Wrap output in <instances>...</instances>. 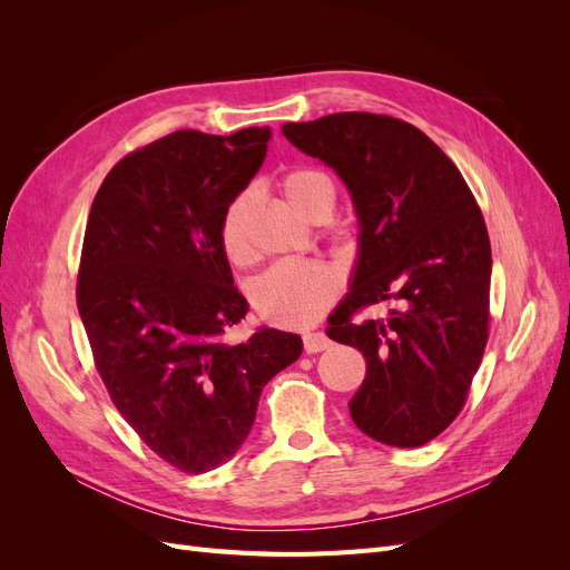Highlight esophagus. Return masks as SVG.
Wrapping results in <instances>:
<instances>
[{"instance_id":"1","label":"esophagus","mask_w":570,"mask_h":570,"mask_svg":"<svg viewBox=\"0 0 570 570\" xmlns=\"http://www.w3.org/2000/svg\"><path fill=\"white\" fill-rule=\"evenodd\" d=\"M327 347H331V340H327L323 333H306L304 335V352L306 354H318Z\"/></svg>"}]
</instances>
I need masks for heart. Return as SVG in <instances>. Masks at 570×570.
I'll return each mask as SVG.
<instances>
[{
  "instance_id": "obj_1",
  "label": "heart",
  "mask_w": 570,
  "mask_h": 570,
  "mask_svg": "<svg viewBox=\"0 0 570 570\" xmlns=\"http://www.w3.org/2000/svg\"><path fill=\"white\" fill-rule=\"evenodd\" d=\"M285 202L306 220H325L335 209V185L316 168H295L283 176ZM254 193H239L223 212L220 245L233 264L245 266L254 258L249 216ZM342 289L340 273L314 258H287L275 264L252 287V302L262 318L278 325H308L318 321Z\"/></svg>"
}]
</instances>
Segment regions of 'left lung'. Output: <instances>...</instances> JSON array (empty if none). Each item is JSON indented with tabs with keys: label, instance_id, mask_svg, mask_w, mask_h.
<instances>
[{
	"label": "left lung",
	"instance_id": "1",
	"mask_svg": "<svg viewBox=\"0 0 570 570\" xmlns=\"http://www.w3.org/2000/svg\"><path fill=\"white\" fill-rule=\"evenodd\" d=\"M283 135L335 168L356 206L354 283L325 331L366 358L352 419L377 442L421 446L461 413L490 337L485 218L454 161L402 118L344 111ZM381 301L397 304L385 320L353 321Z\"/></svg>",
	"mask_w": 570,
	"mask_h": 570
}]
</instances>
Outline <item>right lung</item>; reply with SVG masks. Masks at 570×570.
<instances>
[{"instance_id":"right-lung-1","label":"right lung","mask_w":570,"mask_h":570,"mask_svg":"<svg viewBox=\"0 0 570 570\" xmlns=\"http://www.w3.org/2000/svg\"><path fill=\"white\" fill-rule=\"evenodd\" d=\"M268 128L178 130L130 151L101 183L85 228L78 312L114 406L183 473L212 471L245 442L262 390L295 364L302 337L247 314L220 218L264 164Z\"/></svg>"}]
</instances>
